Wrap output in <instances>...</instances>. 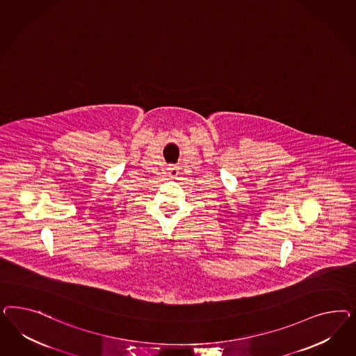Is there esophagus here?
<instances>
[{
    "instance_id": "34e87169",
    "label": "esophagus",
    "mask_w": 356,
    "mask_h": 356,
    "mask_svg": "<svg viewBox=\"0 0 356 356\" xmlns=\"http://www.w3.org/2000/svg\"><path fill=\"white\" fill-rule=\"evenodd\" d=\"M168 175H170V177H176L179 175V171H177L176 167H170L168 168Z\"/></svg>"
}]
</instances>
